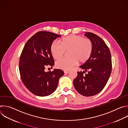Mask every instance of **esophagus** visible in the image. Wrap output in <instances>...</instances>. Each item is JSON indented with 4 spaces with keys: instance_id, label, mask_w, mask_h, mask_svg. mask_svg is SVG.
<instances>
[{
    "instance_id": "34e87169",
    "label": "esophagus",
    "mask_w": 128,
    "mask_h": 128,
    "mask_svg": "<svg viewBox=\"0 0 128 128\" xmlns=\"http://www.w3.org/2000/svg\"><path fill=\"white\" fill-rule=\"evenodd\" d=\"M64 74H69V71H64Z\"/></svg>"
}]
</instances>
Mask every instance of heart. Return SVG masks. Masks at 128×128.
<instances>
[{
    "instance_id": "1",
    "label": "heart",
    "mask_w": 128,
    "mask_h": 128,
    "mask_svg": "<svg viewBox=\"0 0 128 128\" xmlns=\"http://www.w3.org/2000/svg\"><path fill=\"white\" fill-rule=\"evenodd\" d=\"M93 48V43L90 39L80 35H70L61 38L60 44L53 42L50 46V52L54 59L57 60L62 58L66 52H68L69 58L60 60L56 64L58 68L67 70L78 62H86L92 55Z\"/></svg>"
}]
</instances>
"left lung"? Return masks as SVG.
Masks as SVG:
<instances>
[{
	"label": "left lung",
	"mask_w": 128,
	"mask_h": 128,
	"mask_svg": "<svg viewBox=\"0 0 128 128\" xmlns=\"http://www.w3.org/2000/svg\"><path fill=\"white\" fill-rule=\"evenodd\" d=\"M84 35L92 41L93 52L90 59L80 66L84 71L78 72L74 84L80 94L90 97L98 94L105 87L112 73V61L110 50L101 38L91 32ZM86 71L88 74L84 75Z\"/></svg>",
	"instance_id": "left-lung-1"
}]
</instances>
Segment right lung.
Segmentation results:
<instances>
[{
  "label": "right lung",
  "mask_w": 128,
  "mask_h": 128,
  "mask_svg": "<svg viewBox=\"0 0 128 128\" xmlns=\"http://www.w3.org/2000/svg\"><path fill=\"white\" fill-rule=\"evenodd\" d=\"M60 35L41 31L33 35L26 43L19 60L21 80L30 92L38 96H47L54 92L59 78L64 73L61 69L45 72L47 66L54 65L50 52L53 41Z\"/></svg>",
  "instance_id": "obj_1"
}]
</instances>
